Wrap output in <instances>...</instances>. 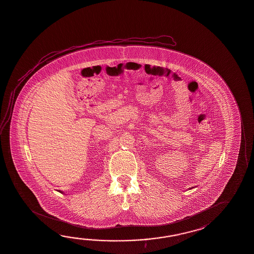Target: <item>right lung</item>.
Segmentation results:
<instances>
[{"mask_svg":"<svg viewBox=\"0 0 254 254\" xmlns=\"http://www.w3.org/2000/svg\"><path fill=\"white\" fill-rule=\"evenodd\" d=\"M61 193H63V192H61Z\"/></svg>","mask_w":254,"mask_h":254,"instance_id":"right-lung-1","label":"right lung"}]
</instances>
